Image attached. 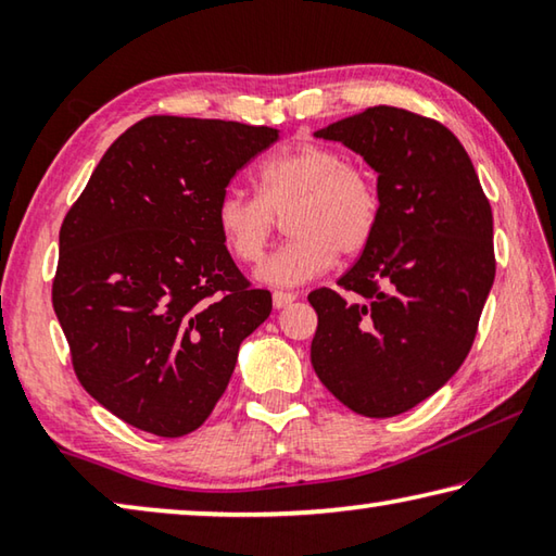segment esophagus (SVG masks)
<instances>
[{
    "label": "esophagus",
    "instance_id": "34e87169",
    "mask_svg": "<svg viewBox=\"0 0 556 556\" xmlns=\"http://www.w3.org/2000/svg\"><path fill=\"white\" fill-rule=\"evenodd\" d=\"M296 299V294H291V291H275V294H271V304H275V308H285V306H289L291 301Z\"/></svg>",
    "mask_w": 556,
    "mask_h": 556
}]
</instances>
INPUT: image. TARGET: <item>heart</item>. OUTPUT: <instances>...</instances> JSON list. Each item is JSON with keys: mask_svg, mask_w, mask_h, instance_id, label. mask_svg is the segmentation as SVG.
Segmentation results:
<instances>
[{"mask_svg": "<svg viewBox=\"0 0 556 556\" xmlns=\"http://www.w3.org/2000/svg\"><path fill=\"white\" fill-rule=\"evenodd\" d=\"M257 199L235 188L215 203V228L235 260L252 265L265 255L287 215L291 240L262 262L257 277L267 285L294 287L331 267L333 257H361L378 232L382 193L372 168L345 159L341 149L301 142L260 164Z\"/></svg>", "mask_w": 556, "mask_h": 556, "instance_id": "obj_1", "label": "heart"}]
</instances>
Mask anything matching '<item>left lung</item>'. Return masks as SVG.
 Masks as SVG:
<instances>
[{
	"instance_id": "obj_1",
	"label": "left lung",
	"mask_w": 556,
	"mask_h": 556,
	"mask_svg": "<svg viewBox=\"0 0 556 556\" xmlns=\"http://www.w3.org/2000/svg\"><path fill=\"white\" fill-rule=\"evenodd\" d=\"M316 137L378 172L382 215L338 289L308 294L312 365L348 409L394 417L444 388L476 341L495 279L493 211L464 144L437 119L378 105Z\"/></svg>"
}]
</instances>
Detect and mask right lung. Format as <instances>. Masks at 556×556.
<instances>
[{"label":"right lung","mask_w":556,"mask_h":556,"mask_svg":"<svg viewBox=\"0 0 556 556\" xmlns=\"http://www.w3.org/2000/svg\"><path fill=\"white\" fill-rule=\"evenodd\" d=\"M279 131L152 115L119 135L65 213L53 312L75 378L149 434L199 429L271 312L215 228L232 176Z\"/></svg>","instance_id":"right-lung-1"}]
</instances>
